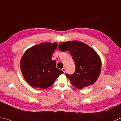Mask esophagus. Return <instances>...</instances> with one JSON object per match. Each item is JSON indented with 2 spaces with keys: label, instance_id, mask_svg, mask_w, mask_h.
<instances>
[{
  "label": "esophagus",
  "instance_id": "esophagus-1",
  "mask_svg": "<svg viewBox=\"0 0 121 121\" xmlns=\"http://www.w3.org/2000/svg\"><path fill=\"white\" fill-rule=\"evenodd\" d=\"M62 71H63V73H65V69L64 68V67H63V68H62Z\"/></svg>",
  "mask_w": 121,
  "mask_h": 121
}]
</instances>
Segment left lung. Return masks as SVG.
<instances>
[{"label": "left lung", "instance_id": "obj_1", "mask_svg": "<svg viewBox=\"0 0 121 121\" xmlns=\"http://www.w3.org/2000/svg\"><path fill=\"white\" fill-rule=\"evenodd\" d=\"M59 49L61 52L69 51L75 62L74 73L66 74L73 86L82 89L96 82L100 74L102 63L94 49L85 43L75 41L62 42L59 45Z\"/></svg>", "mask_w": 121, "mask_h": 121}]
</instances>
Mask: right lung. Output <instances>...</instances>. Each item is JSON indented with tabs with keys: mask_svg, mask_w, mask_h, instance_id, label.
<instances>
[{
	"mask_svg": "<svg viewBox=\"0 0 121 121\" xmlns=\"http://www.w3.org/2000/svg\"><path fill=\"white\" fill-rule=\"evenodd\" d=\"M57 43H42L28 49L22 56L20 67L25 80L33 88L45 89L63 73L52 57Z\"/></svg>",
	"mask_w": 121,
	"mask_h": 121,
	"instance_id": "obj_1",
	"label": "right lung"
}]
</instances>
